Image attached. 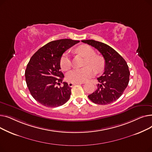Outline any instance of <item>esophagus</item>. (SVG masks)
<instances>
[{"mask_svg":"<svg viewBox=\"0 0 152 152\" xmlns=\"http://www.w3.org/2000/svg\"><path fill=\"white\" fill-rule=\"evenodd\" d=\"M83 84V83H68V86H69V87H73V86H75L76 84Z\"/></svg>","mask_w":152,"mask_h":152,"instance_id":"obj_1","label":"esophagus"}]
</instances>
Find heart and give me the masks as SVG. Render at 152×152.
Masks as SVG:
<instances>
[{"instance_id":"1","label":"heart","mask_w":152,"mask_h":152,"mask_svg":"<svg viewBox=\"0 0 152 152\" xmlns=\"http://www.w3.org/2000/svg\"><path fill=\"white\" fill-rule=\"evenodd\" d=\"M77 52L86 58L84 66L83 68H75L67 73L66 77L70 83H83L88 80L94 75L92 68L97 72L101 71L104 66V61L100 56L95 55V51L91 46L84 44L77 49ZM60 66L64 71H67L71 67L72 62L70 56L66 52L60 58Z\"/></svg>"}]
</instances>
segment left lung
Returning <instances> with one entry per match:
<instances>
[{
	"mask_svg": "<svg viewBox=\"0 0 152 152\" xmlns=\"http://www.w3.org/2000/svg\"><path fill=\"white\" fill-rule=\"evenodd\" d=\"M82 42L97 49L105 62L104 71L97 78V89L88 97L96 104H110L121 96L128 85L129 67L121 56L107 44L94 40H83Z\"/></svg>",
	"mask_w": 152,
	"mask_h": 152,
	"instance_id": "1",
	"label": "left lung"
}]
</instances>
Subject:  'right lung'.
Listing matches in <instances>:
<instances>
[{
  "mask_svg": "<svg viewBox=\"0 0 152 152\" xmlns=\"http://www.w3.org/2000/svg\"><path fill=\"white\" fill-rule=\"evenodd\" d=\"M79 41L63 39L53 41L42 47L31 58L25 71L28 89L33 97L47 107L63 105L69 99L71 88L62 83L64 75L60 70L63 53Z\"/></svg>",
  "mask_w": 152,
  "mask_h": 152,
  "instance_id": "add662e5",
  "label": "right lung"
}]
</instances>
